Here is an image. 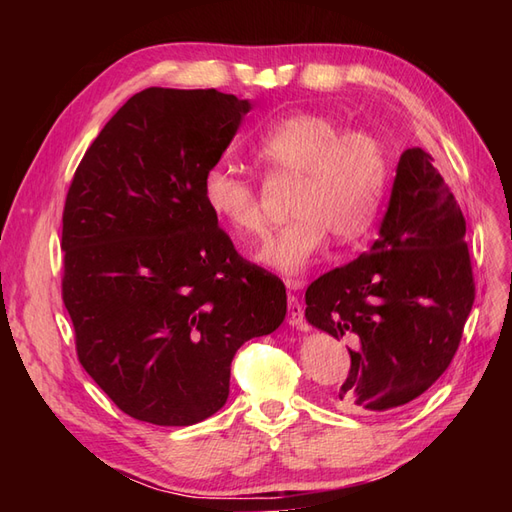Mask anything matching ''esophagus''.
Here are the masks:
<instances>
[{"mask_svg": "<svg viewBox=\"0 0 512 512\" xmlns=\"http://www.w3.org/2000/svg\"><path fill=\"white\" fill-rule=\"evenodd\" d=\"M288 288H299L301 282L297 280H288L286 282ZM288 324L290 327H297L303 329L305 327V314H303V305L299 303V299L294 297V294H288Z\"/></svg>", "mask_w": 512, "mask_h": 512, "instance_id": "esophagus-1", "label": "esophagus"}]
</instances>
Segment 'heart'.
Returning a JSON list of instances; mask_svg holds the SVG:
<instances>
[{"label": "heart", "mask_w": 512, "mask_h": 512, "mask_svg": "<svg viewBox=\"0 0 512 512\" xmlns=\"http://www.w3.org/2000/svg\"><path fill=\"white\" fill-rule=\"evenodd\" d=\"M344 128L320 113H290L260 130L254 156L269 177H297L290 198L292 220L269 235L256 260L288 280L301 275L327 232L352 241L374 224L389 162L374 134ZM203 203L215 220L241 237L265 230L256 185L224 164L211 166L200 183Z\"/></svg>", "instance_id": "b5f03b06"}]
</instances>
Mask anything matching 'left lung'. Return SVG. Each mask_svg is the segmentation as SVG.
Returning <instances> with one entry per match:
<instances>
[{
  "instance_id": "1",
  "label": "left lung",
  "mask_w": 512,
  "mask_h": 512,
  "mask_svg": "<svg viewBox=\"0 0 512 512\" xmlns=\"http://www.w3.org/2000/svg\"><path fill=\"white\" fill-rule=\"evenodd\" d=\"M431 162L421 147L401 153L371 250L305 292L307 322L350 344L335 401L344 412L406 406L459 348L474 303L466 220Z\"/></svg>"
}]
</instances>
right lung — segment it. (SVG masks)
Here are the masks:
<instances>
[{
	"mask_svg": "<svg viewBox=\"0 0 512 512\" xmlns=\"http://www.w3.org/2000/svg\"><path fill=\"white\" fill-rule=\"evenodd\" d=\"M250 102L149 87L106 123L66 196L61 297L87 374L136 421L218 412L230 363L286 316L282 280L243 260L200 183Z\"/></svg>",
	"mask_w": 512,
	"mask_h": 512,
	"instance_id": "1",
	"label": "right lung"
}]
</instances>
